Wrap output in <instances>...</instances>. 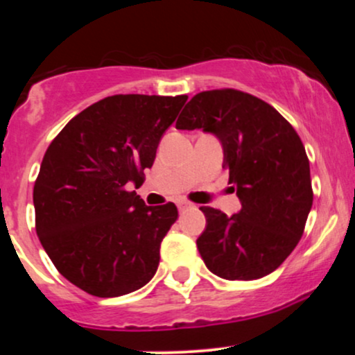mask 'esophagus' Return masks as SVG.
Here are the masks:
<instances>
[{
  "label": "esophagus",
  "mask_w": 355,
  "mask_h": 355,
  "mask_svg": "<svg viewBox=\"0 0 355 355\" xmlns=\"http://www.w3.org/2000/svg\"><path fill=\"white\" fill-rule=\"evenodd\" d=\"M177 207H178V210H180V211H185V210L191 209V207H193V203L189 202V200H178Z\"/></svg>",
  "instance_id": "34e87169"
}]
</instances>
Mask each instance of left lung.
<instances>
[{
    "label": "left lung",
    "instance_id": "left-lung-1",
    "mask_svg": "<svg viewBox=\"0 0 355 355\" xmlns=\"http://www.w3.org/2000/svg\"><path fill=\"white\" fill-rule=\"evenodd\" d=\"M177 128L218 137L223 168L242 202L232 217L200 207L207 227L197 247L205 266L227 280L274 272L302 237L313 200L309 158L294 126L263 100L222 88L197 93Z\"/></svg>",
    "mask_w": 355,
    "mask_h": 355
}]
</instances>
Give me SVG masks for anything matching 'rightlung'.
Returning <instances> with one entry per match:
<instances>
[{
    "label": "right lung",
    "mask_w": 355,
    "mask_h": 355,
    "mask_svg": "<svg viewBox=\"0 0 355 355\" xmlns=\"http://www.w3.org/2000/svg\"><path fill=\"white\" fill-rule=\"evenodd\" d=\"M189 96L113 95L53 138L33 189L35 225L53 266L89 295L118 297L152 280L175 203L148 207L130 191Z\"/></svg>",
    "instance_id": "1"
}]
</instances>
